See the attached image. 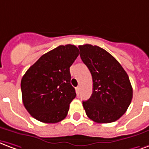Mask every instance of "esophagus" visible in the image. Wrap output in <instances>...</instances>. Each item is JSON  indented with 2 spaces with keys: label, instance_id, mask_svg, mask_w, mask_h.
<instances>
[{
  "label": "esophagus",
  "instance_id": "1",
  "mask_svg": "<svg viewBox=\"0 0 149 149\" xmlns=\"http://www.w3.org/2000/svg\"><path fill=\"white\" fill-rule=\"evenodd\" d=\"M75 91H76V94L79 95V92H80V86H77V87L75 88Z\"/></svg>",
  "mask_w": 149,
  "mask_h": 149
}]
</instances>
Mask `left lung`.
<instances>
[{
  "label": "left lung",
  "instance_id": "1",
  "mask_svg": "<svg viewBox=\"0 0 149 149\" xmlns=\"http://www.w3.org/2000/svg\"><path fill=\"white\" fill-rule=\"evenodd\" d=\"M80 57L93 79V93L82 105L87 117L97 123H110L126 112L132 98L130 78L116 58L91 44L79 46Z\"/></svg>",
  "mask_w": 149,
  "mask_h": 149
}]
</instances>
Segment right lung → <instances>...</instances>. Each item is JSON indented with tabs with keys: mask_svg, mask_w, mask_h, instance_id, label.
I'll use <instances>...</instances> for the list:
<instances>
[{
	"mask_svg": "<svg viewBox=\"0 0 149 149\" xmlns=\"http://www.w3.org/2000/svg\"><path fill=\"white\" fill-rule=\"evenodd\" d=\"M79 55L74 45H60L42 55L23 76V103L36 120L57 123L67 117L70 103L76 97L70 67Z\"/></svg>",
	"mask_w": 149,
	"mask_h": 149,
	"instance_id": "1",
	"label": "right lung"
}]
</instances>
